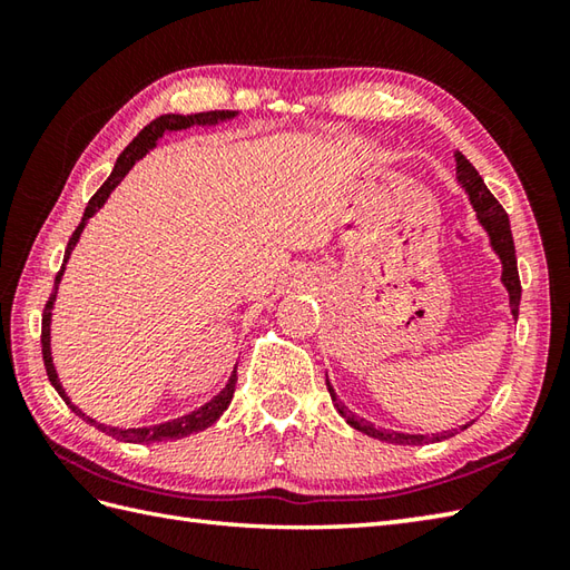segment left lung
I'll use <instances>...</instances> for the list:
<instances>
[{"instance_id": "8db88e82", "label": "left lung", "mask_w": 570, "mask_h": 570, "mask_svg": "<svg viewBox=\"0 0 570 570\" xmlns=\"http://www.w3.org/2000/svg\"><path fill=\"white\" fill-rule=\"evenodd\" d=\"M455 176H458V184L468 193V200L472 205V210L478 215V223L485 229L488 237H490V247L498 254L500 262H502V284L507 288V294H510V308H512V316H519V301H522V284H519V272H517V252H514V239H512V227H510V217H507L504 208L498 203V198L492 196L488 190L485 180L480 178V174L475 171V166H472L463 154L455 151ZM325 384H328V392L333 404L337 409V414H341L350 426L355 431L372 435V439L384 441V443H396V445H423V443H433V441H445L451 439V435L458 433V429L451 431H441V433H399V431H390V429H377L374 423L360 419L355 411H350L341 399H337L335 390L331 386L328 377H325ZM472 423V421H470ZM470 423L465 426H460V431L468 429Z\"/></svg>"}]
</instances>
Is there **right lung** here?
<instances>
[{"label": "right lung", "instance_id": "right-lung-1", "mask_svg": "<svg viewBox=\"0 0 570 570\" xmlns=\"http://www.w3.org/2000/svg\"><path fill=\"white\" fill-rule=\"evenodd\" d=\"M239 112L235 110H215V112H198V115H161L156 117L154 122H149L147 127H144L139 135L131 139L129 147L119 154V159L112 168L110 178L105 180V184L100 186V190L95 193V196L90 198L88 208H85L82 213V220L80 225L76 227V233H72V237L68 239V247H66V254H63V264H60V272L56 274V282H53V292L51 296H48V304L43 308V318H41V353H43V365H46V374L48 380H51L53 390L60 394V399L76 411V414L80 419H85L88 423H92V426H98L102 433L112 435V439L117 441H125V443H159V441H176V439H186V435L190 433H198V431H205L208 426H213V423L223 416V411L229 406V402H233V394H235V384H237V367L233 370V374H229L227 384L223 386L220 392H217L208 404L198 406L196 411H190V414L186 416H178V419H171V421H164V423H156V426H144V429H117V426H105V423H98L95 419H90L85 411H80L76 404L70 402V396L66 394L63 384H60L58 380V372H56V365H53V355H51V316H53V304H56V296H58V284L60 278H63V272H66V264L70 259L72 249H76L78 239L82 235L85 225H88L90 217L98 213L102 205L107 203V198H110V193L122 184V178L129 174V168L135 166L139 159H144L156 144H159V139L166 135V131H180V129H188L193 125L198 127H213V125H220V122H229V119H235Z\"/></svg>", "mask_w": 570, "mask_h": 570}]
</instances>
